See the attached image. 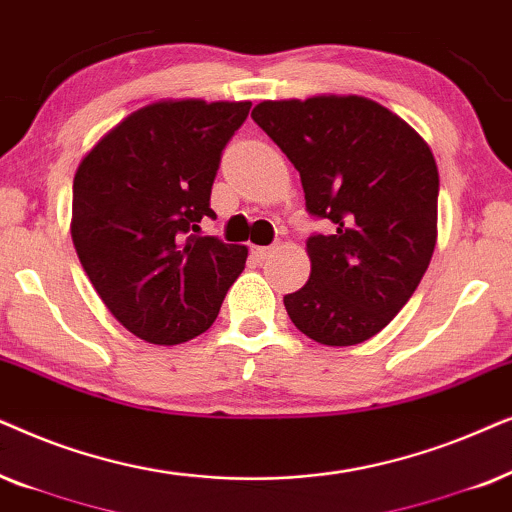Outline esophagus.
I'll use <instances>...</instances> for the list:
<instances>
[{
  "instance_id": "34e87169",
  "label": "esophagus",
  "mask_w": 512,
  "mask_h": 512,
  "mask_svg": "<svg viewBox=\"0 0 512 512\" xmlns=\"http://www.w3.org/2000/svg\"><path fill=\"white\" fill-rule=\"evenodd\" d=\"M271 252H274V248H262V245H255V248H252V257L262 262V260H267Z\"/></svg>"
}]
</instances>
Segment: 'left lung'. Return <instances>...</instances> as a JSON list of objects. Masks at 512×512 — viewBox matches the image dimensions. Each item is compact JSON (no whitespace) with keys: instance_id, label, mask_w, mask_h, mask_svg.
<instances>
[{"instance_id":"obj_1","label":"left lung","mask_w":512,"mask_h":512,"mask_svg":"<svg viewBox=\"0 0 512 512\" xmlns=\"http://www.w3.org/2000/svg\"><path fill=\"white\" fill-rule=\"evenodd\" d=\"M255 124L299 170L306 210L332 234L306 241L311 276L285 311L325 346L384 330L414 295L438 241V166L414 128L363 95L264 100Z\"/></svg>"}]
</instances>
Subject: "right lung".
<instances>
[{
  "mask_svg": "<svg viewBox=\"0 0 512 512\" xmlns=\"http://www.w3.org/2000/svg\"><path fill=\"white\" fill-rule=\"evenodd\" d=\"M248 112V100L152 102L102 135L74 173L81 267L109 313L149 344L206 332L245 267V245L196 231L215 217L222 149Z\"/></svg>",
  "mask_w": 512,
  "mask_h": 512,
  "instance_id": "right-lung-1",
  "label": "right lung"
}]
</instances>
